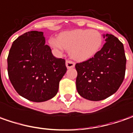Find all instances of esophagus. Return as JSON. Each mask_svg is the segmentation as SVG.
<instances>
[{
    "label": "esophagus",
    "mask_w": 133,
    "mask_h": 133,
    "mask_svg": "<svg viewBox=\"0 0 133 133\" xmlns=\"http://www.w3.org/2000/svg\"><path fill=\"white\" fill-rule=\"evenodd\" d=\"M65 64H66V67L68 68H72L75 66V63L71 60H67Z\"/></svg>",
    "instance_id": "esophagus-1"
}]
</instances>
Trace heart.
Instances as JSON below:
<instances>
[{
	"label": "heart",
	"instance_id": "obj_1",
	"mask_svg": "<svg viewBox=\"0 0 133 133\" xmlns=\"http://www.w3.org/2000/svg\"><path fill=\"white\" fill-rule=\"evenodd\" d=\"M49 42L57 50H69L70 56L76 60L85 61L100 51L103 37L97 30L75 29L62 32L58 39L51 38Z\"/></svg>",
	"mask_w": 133,
	"mask_h": 133
}]
</instances>
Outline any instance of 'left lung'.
I'll return each mask as SVG.
<instances>
[{
  "label": "left lung",
  "instance_id": "8db88e82",
  "mask_svg": "<svg viewBox=\"0 0 133 133\" xmlns=\"http://www.w3.org/2000/svg\"><path fill=\"white\" fill-rule=\"evenodd\" d=\"M105 43L94 57L76 63V90L82 97L100 101L115 94L124 79V45L112 35H104Z\"/></svg>",
  "mask_w": 133,
  "mask_h": 133
}]
</instances>
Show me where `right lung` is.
<instances>
[{
  "label": "right lung",
  "mask_w": 133,
  "mask_h": 133,
  "mask_svg": "<svg viewBox=\"0 0 133 133\" xmlns=\"http://www.w3.org/2000/svg\"><path fill=\"white\" fill-rule=\"evenodd\" d=\"M45 43L43 32H25L13 42L7 58L8 75L14 88L35 102L55 96L67 71L65 60L55 57Z\"/></svg>",
  "instance_id": "right-lung-1"
}]
</instances>
